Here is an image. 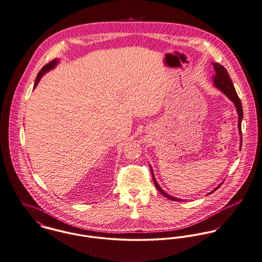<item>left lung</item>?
Wrapping results in <instances>:
<instances>
[{
    "label": "left lung",
    "instance_id": "8db88e82",
    "mask_svg": "<svg viewBox=\"0 0 262 262\" xmlns=\"http://www.w3.org/2000/svg\"><path fill=\"white\" fill-rule=\"evenodd\" d=\"M212 64H213V67H214V71H215L214 77L212 78L213 84H214L219 90H221L222 93H223L230 101L234 103V105H235V107H236V111H237V114H238V130H239L241 136H242V118H243V111H242V104L241 99L238 98V96H237V94H236V91H235V89H234V85H233L232 81H231L229 76H228V73H227L226 69H225L223 66H222V64H220L219 62H212ZM241 142H242V139H241ZM241 147H242V145H241ZM152 180H154V183H155L156 187L159 189V191L161 192L163 196H165L166 199H168V200H170V201L181 202V200H179V199H177V198H173V196L167 194L166 192H164V191L161 189V186L159 185V183L156 181L154 174H152ZM221 185H222V183H221L219 186H216V187H215L211 192H209L208 194H210V193H212L213 191H215L217 188H220Z\"/></svg>",
    "mask_w": 262,
    "mask_h": 262
}]
</instances>
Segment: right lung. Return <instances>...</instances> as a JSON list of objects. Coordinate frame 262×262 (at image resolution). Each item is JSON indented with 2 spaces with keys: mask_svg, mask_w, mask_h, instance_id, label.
Wrapping results in <instances>:
<instances>
[{
  "mask_svg": "<svg viewBox=\"0 0 262 262\" xmlns=\"http://www.w3.org/2000/svg\"><path fill=\"white\" fill-rule=\"evenodd\" d=\"M58 61L59 60H52V61H50L49 63H47L46 66H43L42 67V69L40 70V72H39V74H38V76H37V79H36V81H35V84H34V89L37 86V84H38V82L40 81V78L45 75V73H47V72H49L50 70H52V69H54L56 66H57V63H58Z\"/></svg>",
  "mask_w": 262,
  "mask_h": 262,
  "instance_id": "right-lung-1",
  "label": "right lung"
}]
</instances>
